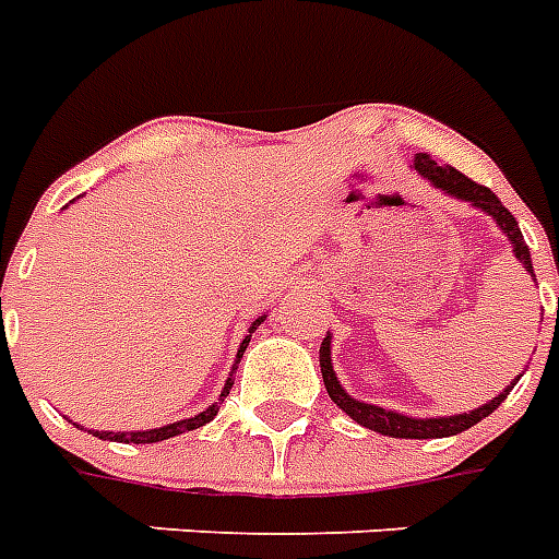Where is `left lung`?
Returning <instances> with one entry per match:
<instances>
[{
  "label": "left lung",
  "mask_w": 559,
  "mask_h": 559,
  "mask_svg": "<svg viewBox=\"0 0 559 559\" xmlns=\"http://www.w3.org/2000/svg\"><path fill=\"white\" fill-rule=\"evenodd\" d=\"M415 168L420 170L424 177L432 179L435 186L441 188V191L452 193V197H459V200L473 202L476 209L487 211V214L499 223V228H502L504 235L513 240V252H516L522 266L534 275L531 252H528V246H525V237H522L520 226H516V217H513L511 211L504 209L502 200H499L490 188L478 186V182H473V179L464 177L461 170L450 168V165L441 168V165H438L432 156H426V153L417 156ZM319 362H322L324 389H328L333 403H336L342 412H348L357 424L368 426V429H373V432H380V435H391V438H447V435L464 432V429H469V426H476L478 420H485L487 415H493L496 408L504 403V397L511 394L513 385H516V380H513L511 385L499 394V397H493L490 403L476 408V412H469V415L464 412V415H452V417H426V420H415V417L397 415V412H389V408L371 406V403H359V400H354L350 394H345V389L340 385V380H336V373H333V366H331V340L322 342Z\"/></svg>",
  "instance_id": "left-lung-1"
}]
</instances>
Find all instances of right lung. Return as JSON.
Masks as SVG:
<instances>
[{
	"instance_id": "obj_1",
	"label": "right lung",
	"mask_w": 559,
	"mask_h": 559,
	"mask_svg": "<svg viewBox=\"0 0 559 559\" xmlns=\"http://www.w3.org/2000/svg\"><path fill=\"white\" fill-rule=\"evenodd\" d=\"M263 319H258V322L252 324V331L261 324ZM249 331V333H252ZM246 345H249V336H246L243 342H240V350H237V359H235V368H231V373H237V362H240V357H243ZM228 373L226 380V389H223V394H219V400L228 397V389L235 385V377ZM217 403L214 406H209L205 412H200V415L193 417H186V420H179V424H170V426H159V429H151V432H100V438L104 441H127V443H156V441H165V438H174V435H182V432H191V429H200L202 424H209V420H214V415H217ZM98 435V432H95Z\"/></svg>"
}]
</instances>
